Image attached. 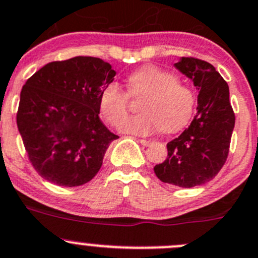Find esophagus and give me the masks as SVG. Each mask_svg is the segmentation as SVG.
Instances as JSON below:
<instances>
[{"instance_id":"34e87169","label":"esophagus","mask_w":258,"mask_h":258,"mask_svg":"<svg viewBox=\"0 0 258 258\" xmlns=\"http://www.w3.org/2000/svg\"><path fill=\"white\" fill-rule=\"evenodd\" d=\"M139 143L143 144V146H146V147H148L152 144V141L151 139H139Z\"/></svg>"}]
</instances>
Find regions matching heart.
Returning a JSON list of instances; mask_svg holds the SVG:
<instances>
[{"mask_svg": "<svg viewBox=\"0 0 258 258\" xmlns=\"http://www.w3.org/2000/svg\"><path fill=\"white\" fill-rule=\"evenodd\" d=\"M132 96L143 95L141 114L125 117L119 129L133 136H149L154 132L175 133L185 126L192 115L195 95L186 85L178 82L173 73L156 66H144L126 78ZM129 96L117 83L111 82L100 94V111L106 121L116 125L125 116Z\"/></svg>", "mask_w": 258, "mask_h": 258, "instance_id": "b5f03b06", "label": "heart"}]
</instances>
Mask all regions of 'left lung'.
<instances>
[{
	"instance_id": "left-lung-1",
	"label": "left lung",
	"mask_w": 258,
	"mask_h": 258,
	"mask_svg": "<svg viewBox=\"0 0 258 258\" xmlns=\"http://www.w3.org/2000/svg\"><path fill=\"white\" fill-rule=\"evenodd\" d=\"M175 67L199 91L198 112L187 129L168 142L167 158L154 166V173L164 183L194 187L209 182L223 167L235 116L229 87L210 63L182 57Z\"/></svg>"
}]
</instances>
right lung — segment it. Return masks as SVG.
Segmentation results:
<instances>
[{
    "mask_svg": "<svg viewBox=\"0 0 258 258\" xmlns=\"http://www.w3.org/2000/svg\"><path fill=\"white\" fill-rule=\"evenodd\" d=\"M100 58L51 62L24 85L16 122L29 159L49 182L87 183L101 168L106 149L119 137L100 120V94L114 81Z\"/></svg>",
    "mask_w": 258,
    "mask_h": 258,
    "instance_id": "right-lung-1",
    "label": "right lung"
}]
</instances>
